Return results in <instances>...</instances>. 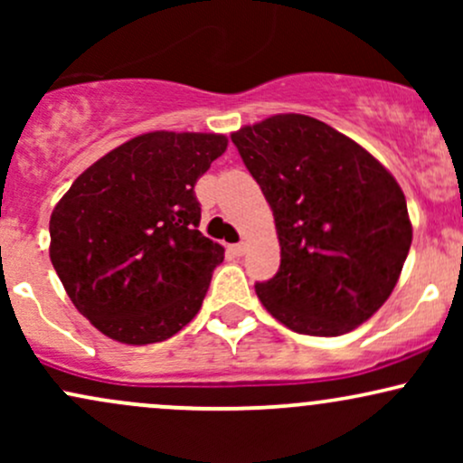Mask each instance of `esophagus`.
<instances>
[{"mask_svg": "<svg viewBox=\"0 0 463 463\" xmlns=\"http://www.w3.org/2000/svg\"><path fill=\"white\" fill-rule=\"evenodd\" d=\"M228 252L235 254V257H241L246 252V243H232V246H228Z\"/></svg>", "mask_w": 463, "mask_h": 463, "instance_id": "obj_1", "label": "esophagus"}]
</instances>
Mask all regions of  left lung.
Masks as SVG:
<instances>
[{"label":"left lung","mask_w":463,"mask_h":463,"mask_svg":"<svg viewBox=\"0 0 463 463\" xmlns=\"http://www.w3.org/2000/svg\"><path fill=\"white\" fill-rule=\"evenodd\" d=\"M231 139L279 232V272L254 285L265 309L316 337H337L374 316L411 246L394 176L359 143L307 115H274Z\"/></svg>","instance_id":"1"}]
</instances>
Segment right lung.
I'll return each instance as SVG.
<instances>
[{"label": "right lung", "mask_w": 463, "mask_h": 463, "mask_svg": "<svg viewBox=\"0 0 463 463\" xmlns=\"http://www.w3.org/2000/svg\"><path fill=\"white\" fill-rule=\"evenodd\" d=\"M226 146L224 135L147 132L95 161L56 204L52 265L106 337L163 342L200 311L224 248L198 231L194 187Z\"/></svg>", "instance_id": "1"}]
</instances>
